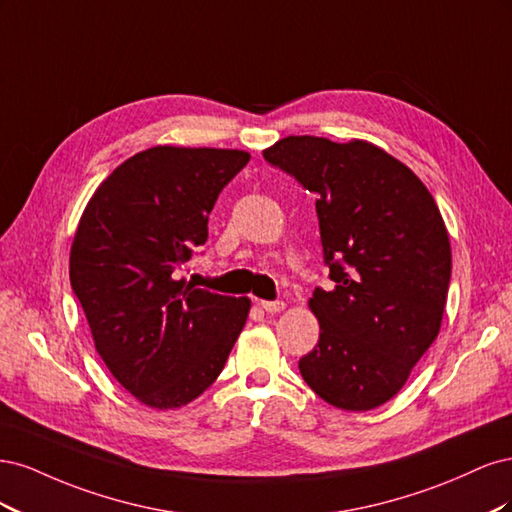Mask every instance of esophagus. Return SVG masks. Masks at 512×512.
I'll return each mask as SVG.
<instances>
[{
	"instance_id": "34e87169",
	"label": "esophagus",
	"mask_w": 512,
	"mask_h": 512,
	"mask_svg": "<svg viewBox=\"0 0 512 512\" xmlns=\"http://www.w3.org/2000/svg\"><path fill=\"white\" fill-rule=\"evenodd\" d=\"M258 305H260L262 309H265L267 314H277V312H282V309L286 307L284 301H260Z\"/></svg>"
}]
</instances>
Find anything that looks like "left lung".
<instances>
[{
    "label": "left lung",
    "mask_w": 512,
    "mask_h": 512,
    "mask_svg": "<svg viewBox=\"0 0 512 512\" xmlns=\"http://www.w3.org/2000/svg\"><path fill=\"white\" fill-rule=\"evenodd\" d=\"M262 156L318 194L335 282L307 301L320 339L301 376L339 410H374L404 389L442 327L451 241L440 209L404 162L361 138L286 136Z\"/></svg>",
    "instance_id": "8db88e82"
}]
</instances>
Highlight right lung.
Listing matches in <instances>:
<instances>
[{
	"label": "right lung",
	"instance_id": "add662e5",
	"mask_svg": "<svg viewBox=\"0 0 512 512\" xmlns=\"http://www.w3.org/2000/svg\"><path fill=\"white\" fill-rule=\"evenodd\" d=\"M241 149L158 145L119 164L89 198L70 247V284L113 378L153 410L188 406L222 374L250 316L247 297L177 280Z\"/></svg>",
	"mask_w": 512,
	"mask_h": 512
}]
</instances>
